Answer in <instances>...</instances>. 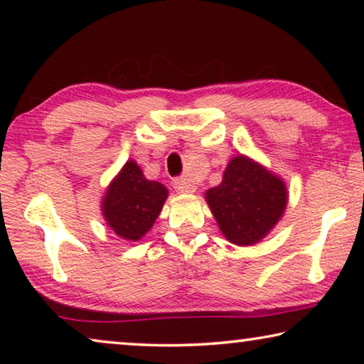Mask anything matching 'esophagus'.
I'll use <instances>...</instances> for the list:
<instances>
[{"mask_svg":"<svg viewBox=\"0 0 364 364\" xmlns=\"http://www.w3.org/2000/svg\"><path fill=\"white\" fill-rule=\"evenodd\" d=\"M173 188L178 191V193H196V184L193 181H189L188 178H176L173 181Z\"/></svg>","mask_w":364,"mask_h":364,"instance_id":"esophagus-1","label":"esophagus"}]
</instances>
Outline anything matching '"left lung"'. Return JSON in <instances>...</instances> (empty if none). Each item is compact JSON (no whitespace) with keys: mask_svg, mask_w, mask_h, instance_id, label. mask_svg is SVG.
Returning <instances> with one entry per match:
<instances>
[{"mask_svg":"<svg viewBox=\"0 0 364 364\" xmlns=\"http://www.w3.org/2000/svg\"><path fill=\"white\" fill-rule=\"evenodd\" d=\"M205 199L228 241L250 245L269 232L287 204L284 181L247 157H234Z\"/></svg>","mask_w":364,"mask_h":364,"instance_id":"8db88e82","label":"left lung"}]
</instances>
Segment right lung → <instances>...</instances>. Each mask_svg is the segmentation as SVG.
Returning a JSON list of instances; mask_svg holds the SVG:
<instances>
[{"mask_svg": "<svg viewBox=\"0 0 364 364\" xmlns=\"http://www.w3.org/2000/svg\"><path fill=\"white\" fill-rule=\"evenodd\" d=\"M168 191L164 184L146 180L143 171L130 160L110 183L102 212L117 236L138 241L157 220Z\"/></svg>", "mask_w": 364, "mask_h": 364, "instance_id": "1", "label": "right lung"}]
</instances>
